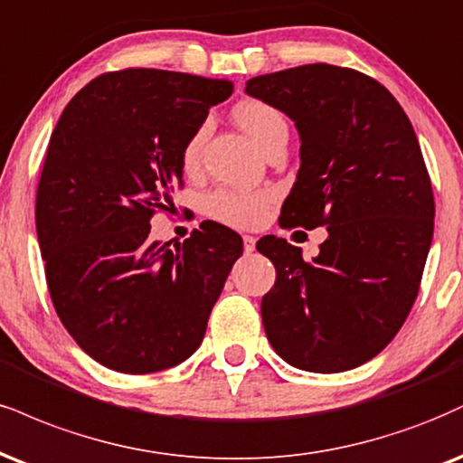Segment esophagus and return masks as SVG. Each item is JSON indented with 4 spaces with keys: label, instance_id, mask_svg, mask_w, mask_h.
I'll return each instance as SVG.
<instances>
[{
    "label": "esophagus",
    "instance_id": "34e87169",
    "mask_svg": "<svg viewBox=\"0 0 463 463\" xmlns=\"http://www.w3.org/2000/svg\"><path fill=\"white\" fill-rule=\"evenodd\" d=\"M254 250H256V239H254V237H250V235L243 237V252H246V254H252Z\"/></svg>",
    "mask_w": 463,
    "mask_h": 463
}]
</instances>
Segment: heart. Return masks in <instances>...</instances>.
Wrapping results in <instances>:
<instances>
[{
	"mask_svg": "<svg viewBox=\"0 0 463 463\" xmlns=\"http://www.w3.org/2000/svg\"><path fill=\"white\" fill-rule=\"evenodd\" d=\"M237 125L252 137L256 146L265 150L278 137L287 136V120L280 109L267 101L259 99H246L237 103L232 109ZM204 137H207V125H200L192 136L187 137L181 148V165L185 172H194L200 164V150H203ZM271 196L265 192H220L211 194L207 198V213L222 224L235 228H252L259 226L267 215V204Z\"/></svg>",
	"mask_w": 463,
	"mask_h": 463,
	"instance_id": "b5f03b06",
	"label": "heart"
}]
</instances>
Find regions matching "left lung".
Wrapping results in <instances>:
<instances>
[{
  "mask_svg": "<svg viewBox=\"0 0 463 463\" xmlns=\"http://www.w3.org/2000/svg\"><path fill=\"white\" fill-rule=\"evenodd\" d=\"M246 92L285 111L302 142L280 224L327 226L313 260L287 239L256 243L276 267L265 334L302 371L355 369L392 341L419 295L436 215L419 137L397 99L354 69L295 66L252 77Z\"/></svg>",
  "mask_w": 463,
  "mask_h": 463,
  "instance_id": "8db88e82",
  "label": "left lung"
}]
</instances>
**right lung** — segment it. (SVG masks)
I'll use <instances>...</instances> for the list:
<instances>
[{
    "label": "right lung",
    "instance_id": "1",
    "mask_svg": "<svg viewBox=\"0 0 463 463\" xmlns=\"http://www.w3.org/2000/svg\"><path fill=\"white\" fill-rule=\"evenodd\" d=\"M231 92L187 72H105L55 125L36 192L44 276L60 321L108 369L144 375L187 360L243 252L215 222L175 248L148 239L183 185V144Z\"/></svg>",
    "mask_w": 463,
    "mask_h": 463
}]
</instances>
